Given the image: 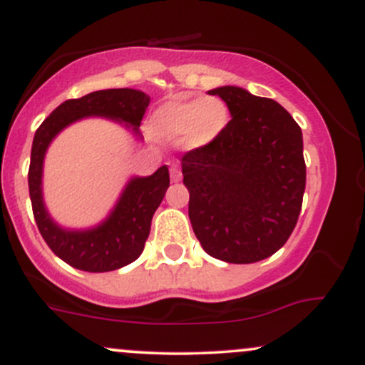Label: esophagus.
<instances>
[{
    "label": "esophagus",
    "instance_id": "esophagus-1",
    "mask_svg": "<svg viewBox=\"0 0 365 365\" xmlns=\"http://www.w3.org/2000/svg\"><path fill=\"white\" fill-rule=\"evenodd\" d=\"M170 175H171V182H173V183H178L180 180H182V171H180V168H178L177 165L171 166Z\"/></svg>",
    "mask_w": 365,
    "mask_h": 365
}]
</instances>
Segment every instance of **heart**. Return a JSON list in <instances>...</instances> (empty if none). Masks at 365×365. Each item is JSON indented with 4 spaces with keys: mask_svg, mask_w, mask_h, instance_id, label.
I'll use <instances>...</instances> for the list:
<instances>
[{
    "mask_svg": "<svg viewBox=\"0 0 365 365\" xmlns=\"http://www.w3.org/2000/svg\"><path fill=\"white\" fill-rule=\"evenodd\" d=\"M230 123V110L216 96L202 99H171L153 113L150 128L159 139L182 137L187 149L206 148L223 133Z\"/></svg>",
    "mask_w": 365,
    "mask_h": 365,
    "instance_id": "heart-1",
    "label": "heart"
}]
</instances>
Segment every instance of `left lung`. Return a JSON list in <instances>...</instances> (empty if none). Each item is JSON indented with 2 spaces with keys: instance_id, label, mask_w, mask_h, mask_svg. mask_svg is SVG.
I'll return each mask as SVG.
<instances>
[{
  "instance_id": "left-lung-1",
  "label": "left lung",
  "mask_w": 365,
  "mask_h": 365,
  "mask_svg": "<svg viewBox=\"0 0 365 365\" xmlns=\"http://www.w3.org/2000/svg\"><path fill=\"white\" fill-rule=\"evenodd\" d=\"M228 106V127L182 158L188 217L209 255L262 261L292 235L302 209V130L282 104L235 86L209 91Z\"/></svg>"
}]
</instances>
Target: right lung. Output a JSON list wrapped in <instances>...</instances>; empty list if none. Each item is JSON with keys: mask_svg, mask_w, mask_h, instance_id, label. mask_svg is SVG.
Listing matches in <instances>:
<instances>
[{"mask_svg": "<svg viewBox=\"0 0 365 365\" xmlns=\"http://www.w3.org/2000/svg\"><path fill=\"white\" fill-rule=\"evenodd\" d=\"M150 98L135 89L96 91L61 103L37 128L29 166V194L41 235L58 257L89 273H106L133 262L144 250L150 221L170 187V173L161 166L149 177H132L116 204L99 225L73 230L58 225L43 195L44 158L54 137L75 121L99 116L123 125L137 139Z\"/></svg>", "mask_w": 365, "mask_h": 365, "instance_id": "obj_1", "label": "right lung"}]
</instances>
